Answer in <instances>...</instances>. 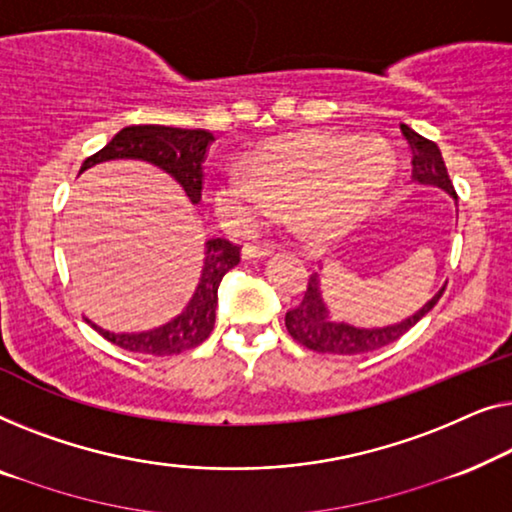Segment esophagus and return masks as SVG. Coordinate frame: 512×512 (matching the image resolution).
Returning <instances> with one entry per match:
<instances>
[{
	"mask_svg": "<svg viewBox=\"0 0 512 512\" xmlns=\"http://www.w3.org/2000/svg\"><path fill=\"white\" fill-rule=\"evenodd\" d=\"M273 250L276 248H273L271 243H250V246L243 248L241 257L243 259H262V257L273 255Z\"/></svg>",
	"mask_w": 512,
	"mask_h": 512,
	"instance_id": "esophagus-1",
	"label": "esophagus"
}]
</instances>
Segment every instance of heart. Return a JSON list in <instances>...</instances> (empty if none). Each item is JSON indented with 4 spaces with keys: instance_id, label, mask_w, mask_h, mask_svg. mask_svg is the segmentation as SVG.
<instances>
[{
    "instance_id": "1",
    "label": "heart",
    "mask_w": 512,
    "mask_h": 512,
    "mask_svg": "<svg viewBox=\"0 0 512 512\" xmlns=\"http://www.w3.org/2000/svg\"><path fill=\"white\" fill-rule=\"evenodd\" d=\"M394 176V155L376 136L304 132L273 139L215 181L213 211L234 232L292 211L304 239L327 243L366 215Z\"/></svg>"
}]
</instances>
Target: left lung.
<instances>
[{
    "mask_svg": "<svg viewBox=\"0 0 512 512\" xmlns=\"http://www.w3.org/2000/svg\"><path fill=\"white\" fill-rule=\"evenodd\" d=\"M401 132L406 136L410 153H413V181L422 185H436L450 194L457 201V192L450 183L448 169H445L443 155L434 141L424 139L417 132H413L408 125H401ZM445 292V285L424 304L420 311L408 315L406 320L394 322V325L385 327H355L348 322H338L329 315V308L322 299V285L320 273H313L308 278V287L304 292V299L297 308L287 311L285 327L290 331L294 341L306 345L313 352H325V355H364V352L385 348L397 341L399 336L406 334L410 327H415L431 308L438 304L441 294Z\"/></svg>",
    "mask_w": 512,
    "mask_h": 512,
    "instance_id": "obj_1",
    "label": "left lung"
}]
</instances>
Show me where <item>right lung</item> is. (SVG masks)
Returning a JSON list of instances; mask_svg holds the SVG:
<instances>
[{
  "label": "right lung",
  "mask_w": 512,
  "mask_h": 512,
  "mask_svg": "<svg viewBox=\"0 0 512 512\" xmlns=\"http://www.w3.org/2000/svg\"><path fill=\"white\" fill-rule=\"evenodd\" d=\"M215 136L206 129H181L164 125H132L120 129L106 146L83 162L81 174L95 164L111 160H141L174 178L183 187L192 204L201 201V181H204L206 150ZM201 278L192 299L183 313H178L167 325L139 331V334H115L90 322L106 341L120 345L122 350L141 352V355H181L197 348L211 336L215 325V306H218V287L222 276L241 262V248L227 239H208Z\"/></svg>",
  "instance_id": "obj_1"
}]
</instances>
